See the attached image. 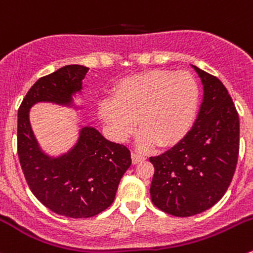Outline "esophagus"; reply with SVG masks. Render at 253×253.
<instances>
[{
	"instance_id": "esophagus-1",
	"label": "esophagus",
	"mask_w": 253,
	"mask_h": 253,
	"mask_svg": "<svg viewBox=\"0 0 253 253\" xmlns=\"http://www.w3.org/2000/svg\"><path fill=\"white\" fill-rule=\"evenodd\" d=\"M144 160H145L144 155L139 154V152H136V151L131 152V161H132V164H134V165L139 164V162L144 161Z\"/></svg>"
}]
</instances>
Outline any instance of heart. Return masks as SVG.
Returning a JSON list of instances; mask_svg holds the SVG:
<instances>
[{
    "label": "heart",
    "mask_w": 253,
    "mask_h": 253,
    "mask_svg": "<svg viewBox=\"0 0 253 253\" xmlns=\"http://www.w3.org/2000/svg\"><path fill=\"white\" fill-rule=\"evenodd\" d=\"M198 104L199 87L189 72L151 70L124 80L99 113L117 139H124L137 119L142 146H167L186 135Z\"/></svg>",
    "instance_id": "heart-1"
}]
</instances>
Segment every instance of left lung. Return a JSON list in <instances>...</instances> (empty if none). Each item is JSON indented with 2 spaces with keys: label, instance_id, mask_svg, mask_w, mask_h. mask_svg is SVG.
<instances>
[{
  "label": "left lung",
  "instance_id": "obj_1",
  "mask_svg": "<svg viewBox=\"0 0 253 253\" xmlns=\"http://www.w3.org/2000/svg\"><path fill=\"white\" fill-rule=\"evenodd\" d=\"M194 69L204 86L196 123L178 144L149 159L155 169L152 203L174 216H192L217 203L231 183L239 157V113L229 92L217 77Z\"/></svg>",
  "mask_w": 253,
  "mask_h": 253
}]
</instances>
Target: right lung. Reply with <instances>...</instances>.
Instances as JSON below:
<instances>
[{
  "label": "right lung",
  "instance_id": "1",
  "mask_svg": "<svg viewBox=\"0 0 253 253\" xmlns=\"http://www.w3.org/2000/svg\"><path fill=\"white\" fill-rule=\"evenodd\" d=\"M88 67L67 65L41 77L27 92L18 109L17 151L32 193L50 211L67 217H91L106 211L131 165L126 146L104 139L94 127L81 130L76 146L59 159L39 150L29 124L37 102L66 104L82 88Z\"/></svg>",
  "mask_w": 253,
  "mask_h": 253
}]
</instances>
